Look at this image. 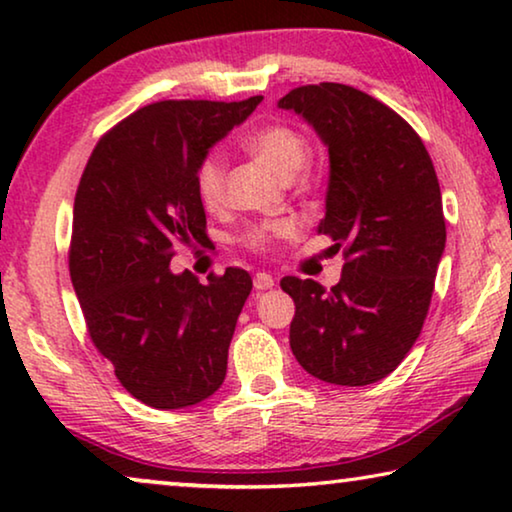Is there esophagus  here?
Masks as SVG:
<instances>
[{
  "label": "esophagus",
  "instance_id": "obj_1",
  "mask_svg": "<svg viewBox=\"0 0 512 512\" xmlns=\"http://www.w3.org/2000/svg\"><path fill=\"white\" fill-rule=\"evenodd\" d=\"M272 286H274L272 274H268V272H258L256 277H254V288H256V291H268V288H272Z\"/></svg>",
  "mask_w": 512,
  "mask_h": 512
}]
</instances>
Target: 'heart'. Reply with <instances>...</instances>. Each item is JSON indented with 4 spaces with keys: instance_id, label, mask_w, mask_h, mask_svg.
<instances>
[{
    "instance_id": "b5f03b06",
    "label": "heart",
    "mask_w": 512,
    "mask_h": 512,
    "mask_svg": "<svg viewBox=\"0 0 512 512\" xmlns=\"http://www.w3.org/2000/svg\"><path fill=\"white\" fill-rule=\"evenodd\" d=\"M244 147L272 168L281 180L291 182L307 166L311 147L300 131L288 124H268L244 138ZM196 189L205 207L217 210L226 198V157L221 152H207L196 168ZM293 233V221L274 219L247 228L240 242L247 249L265 251L279 238Z\"/></svg>"
}]
</instances>
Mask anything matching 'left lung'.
Segmentation results:
<instances>
[{"label": "left lung", "instance_id": "left-lung-1", "mask_svg": "<svg viewBox=\"0 0 512 512\" xmlns=\"http://www.w3.org/2000/svg\"><path fill=\"white\" fill-rule=\"evenodd\" d=\"M328 145L330 182L318 233L344 249L330 291L284 277L295 302L291 348L311 376L369 385L395 372L425 323L446 247L441 189L411 124L351 85H302L279 99Z\"/></svg>", "mask_w": 512, "mask_h": 512}]
</instances>
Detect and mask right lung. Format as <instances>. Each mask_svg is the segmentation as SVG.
Here are the masks:
<instances>
[{"label": "right lung", "instance_id": "obj_1", "mask_svg": "<svg viewBox=\"0 0 512 512\" xmlns=\"http://www.w3.org/2000/svg\"><path fill=\"white\" fill-rule=\"evenodd\" d=\"M261 99L150 103L103 133L80 177L69 272L87 332L124 390L154 409L194 406L226 379L249 272L201 284L170 261L207 240L198 164Z\"/></svg>", "mask_w": 512, "mask_h": 512}]
</instances>
